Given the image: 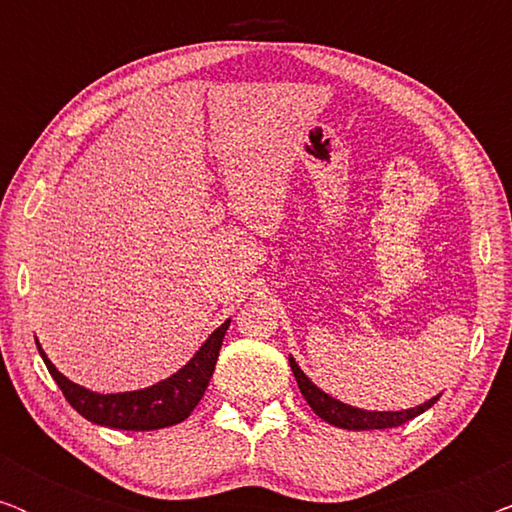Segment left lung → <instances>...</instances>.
Wrapping results in <instances>:
<instances>
[{"instance_id":"obj_1","label":"left lung","mask_w":512,"mask_h":512,"mask_svg":"<svg viewBox=\"0 0 512 512\" xmlns=\"http://www.w3.org/2000/svg\"><path fill=\"white\" fill-rule=\"evenodd\" d=\"M289 366L293 370V377H296L300 394L305 396V401L310 403V408L317 412V415L324 419V422L338 426V429H347V431H370V429H394V426H401L408 422V419L422 415L424 410H429L433 403L438 401V396L429 398V401L417 405V408L410 410H363V408H354V405H347L333 398L326 391H321L317 384H314L310 377H307L300 366L296 363L293 356H289Z\"/></svg>"}]
</instances>
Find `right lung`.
<instances>
[{
    "instance_id": "obj_1",
    "label": "right lung",
    "mask_w": 512,
    "mask_h": 512,
    "mask_svg": "<svg viewBox=\"0 0 512 512\" xmlns=\"http://www.w3.org/2000/svg\"><path fill=\"white\" fill-rule=\"evenodd\" d=\"M228 326L230 319L223 321L202 342V347L193 354V359L184 368H179L177 373L167 377V380H160L146 389L121 391V394H97V391L81 387V384L72 382L53 366L44 349H41L39 340L37 349L46 363L48 373L58 382L69 405L81 417H86L88 422L123 431H156L184 422L195 405L200 403V398L205 396Z\"/></svg>"
}]
</instances>
